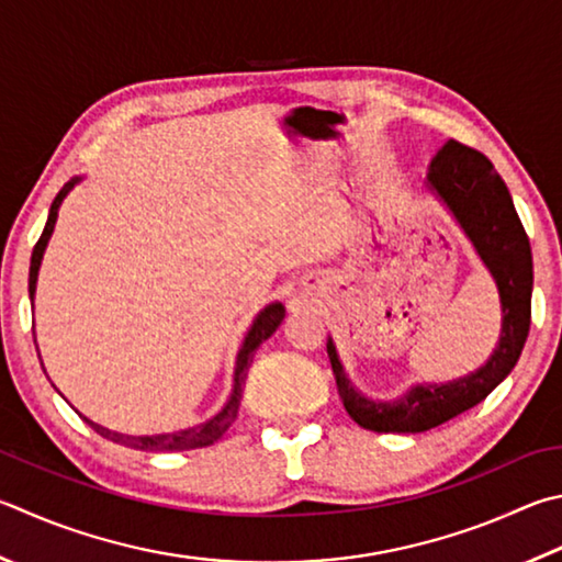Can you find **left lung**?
<instances>
[{"label":"left lung","instance_id":"left-lung-1","mask_svg":"<svg viewBox=\"0 0 562 562\" xmlns=\"http://www.w3.org/2000/svg\"><path fill=\"white\" fill-rule=\"evenodd\" d=\"M430 183L452 209L457 221L502 294V339L492 359L476 373L442 385H417L401 401L379 403L353 391L329 339L331 371L341 403L356 423L373 432H425L469 411L502 383L524 351L530 329V292H533V258L524 223L514 209L512 193L496 175L492 161L474 147L447 139L430 167Z\"/></svg>","mask_w":562,"mask_h":562}]
</instances>
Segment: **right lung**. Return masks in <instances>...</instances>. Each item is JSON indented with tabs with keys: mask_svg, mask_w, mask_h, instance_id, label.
I'll return each instance as SVG.
<instances>
[{
	"mask_svg": "<svg viewBox=\"0 0 562 562\" xmlns=\"http://www.w3.org/2000/svg\"><path fill=\"white\" fill-rule=\"evenodd\" d=\"M78 179L64 183V189L56 193L54 203H50V211H48V221H46V228L41 233V238L36 240L34 252H32V268H29V294L34 297V290H36V274H38V265L41 258H44V250H46V243L50 238V233H54L56 226V216H58V206L60 201H64L66 193L70 191ZM284 319V310L282 304H270V307H265V312L258 314V319L252 322L250 331L246 336V341H243V349L238 351V366H236V379H233V393H231V401L226 403V407L216 415L211 417L209 423L196 425V427H189V430H181V432H171V435H147V437H132V435H120V432H112L108 427H100L95 423H90L88 417L83 420L93 427V430L105 437V440H112L117 445H125L132 447V450H145V452H179V450H196V447H206L213 445L216 440H221L223 435L228 432V427L236 423L238 417V407H240V397H243V385H246V375L250 369V361H252V353L258 346L268 339V336L278 329L280 322Z\"/></svg>",
	"mask_w": 562,
	"mask_h": 562,
	"instance_id": "obj_1",
	"label": "right lung"
}]
</instances>
